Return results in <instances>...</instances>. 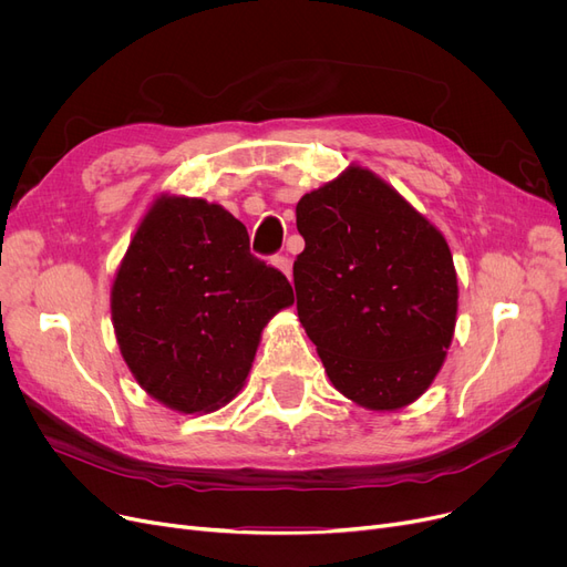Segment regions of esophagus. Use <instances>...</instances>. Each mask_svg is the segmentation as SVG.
<instances>
[{"label":"esophagus","mask_w":567,"mask_h":567,"mask_svg":"<svg viewBox=\"0 0 567 567\" xmlns=\"http://www.w3.org/2000/svg\"><path fill=\"white\" fill-rule=\"evenodd\" d=\"M271 261H274L276 268H280V271H282L287 278H291V259H289L287 255H276Z\"/></svg>","instance_id":"esophagus-1"}]
</instances>
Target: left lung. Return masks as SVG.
Masks as SVG:
<instances>
[{
	"mask_svg": "<svg viewBox=\"0 0 567 567\" xmlns=\"http://www.w3.org/2000/svg\"><path fill=\"white\" fill-rule=\"evenodd\" d=\"M296 310L336 389L368 409L421 398L443 365L457 276L441 231L363 167L301 197Z\"/></svg>",
	"mask_w": 567,
	"mask_h": 567,
	"instance_id": "1",
	"label": "left lung"
}]
</instances>
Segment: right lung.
<instances>
[{"label": "right lung", "mask_w": 567, "mask_h": 567, "mask_svg": "<svg viewBox=\"0 0 567 567\" xmlns=\"http://www.w3.org/2000/svg\"><path fill=\"white\" fill-rule=\"evenodd\" d=\"M291 303L289 280L250 252L241 220L197 197H163L118 266L112 321L148 395L206 413L238 393L261 329Z\"/></svg>", "instance_id": "1"}]
</instances>
